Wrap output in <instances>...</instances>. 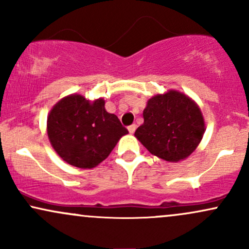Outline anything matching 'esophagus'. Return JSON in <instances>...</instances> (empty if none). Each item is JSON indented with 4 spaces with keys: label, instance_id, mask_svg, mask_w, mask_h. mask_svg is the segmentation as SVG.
<instances>
[{
    "label": "esophagus",
    "instance_id": "1",
    "mask_svg": "<svg viewBox=\"0 0 249 249\" xmlns=\"http://www.w3.org/2000/svg\"><path fill=\"white\" fill-rule=\"evenodd\" d=\"M136 128H137V125L136 124H132V125H130V126L127 127V130H128V132H130V133H134Z\"/></svg>",
    "mask_w": 249,
    "mask_h": 249
}]
</instances>
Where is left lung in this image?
Instances as JSON below:
<instances>
[{
	"mask_svg": "<svg viewBox=\"0 0 249 249\" xmlns=\"http://www.w3.org/2000/svg\"><path fill=\"white\" fill-rule=\"evenodd\" d=\"M142 116L144 123L134 136L148 152L166 161L187 158L205 133L204 117L198 104L176 90L148 99Z\"/></svg>",
	"mask_w": 249,
	"mask_h": 249,
	"instance_id": "left-lung-1",
	"label": "left lung"
}]
</instances>
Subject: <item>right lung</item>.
<instances>
[{"label":"right lung","mask_w":249,"mask_h":249,"mask_svg":"<svg viewBox=\"0 0 249 249\" xmlns=\"http://www.w3.org/2000/svg\"><path fill=\"white\" fill-rule=\"evenodd\" d=\"M105 101H88L82 95L62 98L47 122L49 141L68 164L92 168L107 159L119 139L128 133L118 117L105 110Z\"/></svg>","instance_id":"right-lung-1"}]
</instances>
